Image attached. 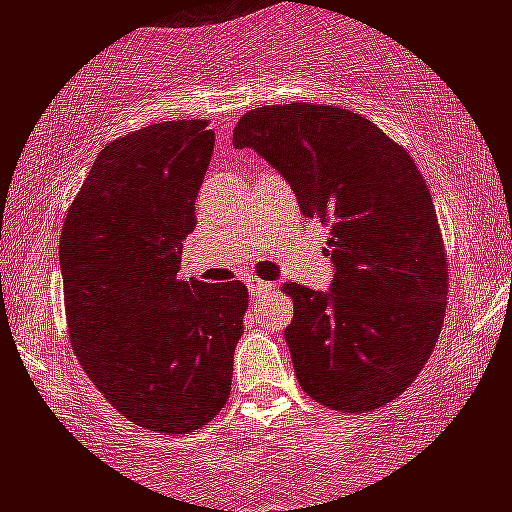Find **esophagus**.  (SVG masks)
<instances>
[{
    "label": "esophagus",
    "instance_id": "34e87169",
    "mask_svg": "<svg viewBox=\"0 0 512 512\" xmlns=\"http://www.w3.org/2000/svg\"><path fill=\"white\" fill-rule=\"evenodd\" d=\"M246 287H249L251 296H258V294L270 292V289H273V282L261 280V277H249V280H246Z\"/></svg>",
    "mask_w": 512,
    "mask_h": 512
}]
</instances>
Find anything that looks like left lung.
Segmentation results:
<instances>
[{
    "mask_svg": "<svg viewBox=\"0 0 512 512\" xmlns=\"http://www.w3.org/2000/svg\"><path fill=\"white\" fill-rule=\"evenodd\" d=\"M285 175L301 213L332 225L330 292L301 285L285 330L296 380L344 413L387 406L432 356L444 325V239L430 189L401 144L361 113L327 104L261 106L232 132Z\"/></svg>",
    "mask_w": 512,
    "mask_h": 512,
    "instance_id": "8db88e82",
    "label": "left lung"
}]
</instances>
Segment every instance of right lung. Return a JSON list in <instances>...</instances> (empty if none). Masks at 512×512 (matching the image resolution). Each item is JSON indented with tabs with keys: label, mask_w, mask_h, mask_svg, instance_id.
<instances>
[{
	"label": "right lung",
	"mask_w": 512,
	"mask_h": 512,
	"mask_svg": "<svg viewBox=\"0 0 512 512\" xmlns=\"http://www.w3.org/2000/svg\"><path fill=\"white\" fill-rule=\"evenodd\" d=\"M206 121H166L99 151L63 220L68 337L104 399L151 432L189 434L230 396L249 292L180 280L213 154Z\"/></svg>",
	"instance_id": "add662e5"
}]
</instances>
